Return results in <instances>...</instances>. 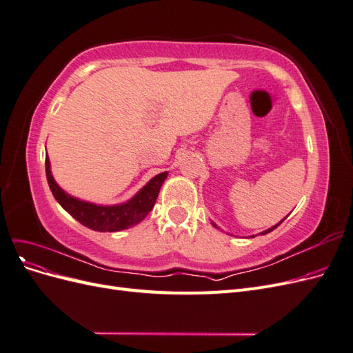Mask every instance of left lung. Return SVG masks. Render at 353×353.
<instances>
[{
	"label": "left lung",
	"mask_w": 353,
	"mask_h": 353,
	"mask_svg": "<svg viewBox=\"0 0 353 353\" xmlns=\"http://www.w3.org/2000/svg\"><path fill=\"white\" fill-rule=\"evenodd\" d=\"M280 223H281V222H280ZM280 223H276V225H274V227H272V228H270V230H266V231H263L262 234H268V232H271L272 230H275L276 227H279V225H280ZM213 227H216V225H215V223H213ZM216 228H218V227H216Z\"/></svg>",
	"instance_id": "obj_1"
}]
</instances>
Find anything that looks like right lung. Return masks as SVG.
<instances>
[{
	"instance_id": "obj_1",
	"label": "right lung",
	"mask_w": 353,
	"mask_h": 353,
	"mask_svg": "<svg viewBox=\"0 0 353 353\" xmlns=\"http://www.w3.org/2000/svg\"><path fill=\"white\" fill-rule=\"evenodd\" d=\"M46 174L51 193L60 203L61 208L69 212L82 225L94 231L104 232L121 231L140 223L148 215V212L153 209L160 187H162L163 181L168 176V172L156 175L153 179L148 181V184L141 191H138V194L134 199L123 203V205L97 206L92 205V203L74 199L65 193L57 185L56 181L52 179L48 157H46Z\"/></svg>"
}]
</instances>
